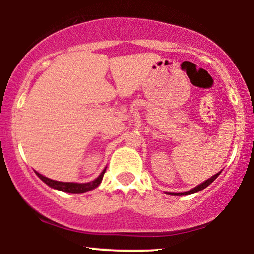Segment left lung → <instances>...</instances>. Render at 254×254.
I'll return each mask as SVG.
<instances>
[{
    "label": "left lung",
    "instance_id": "obj_1",
    "mask_svg": "<svg viewBox=\"0 0 254 254\" xmlns=\"http://www.w3.org/2000/svg\"><path fill=\"white\" fill-rule=\"evenodd\" d=\"M220 173H221V172H218V173L215 174V176H212L211 178H209L208 180H205V182H204V183L199 184V185L196 186V188H193V189H192V190H190V191H188V192H183V193H171V192H168V194H172V196H188V194L196 193V192L202 191L203 189H205V188H206V186L210 185V184H211L212 182H214V180L216 179V178H217L218 176H220Z\"/></svg>",
    "mask_w": 254,
    "mask_h": 254
}]
</instances>
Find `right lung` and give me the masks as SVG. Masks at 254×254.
<instances>
[{"instance_id": "right-lung-1", "label": "right lung", "mask_w": 254, "mask_h": 254, "mask_svg": "<svg viewBox=\"0 0 254 254\" xmlns=\"http://www.w3.org/2000/svg\"><path fill=\"white\" fill-rule=\"evenodd\" d=\"M105 172H106V168H105V170L101 172L100 176H99L97 179H94L93 182H90V183H82V184L57 182V180L49 179V178L42 176V174L38 173V172H36V174L40 178V179L43 180L44 183L46 184V185H49L52 189H56V190L66 192V193H84V192H88L90 190H93V189L98 188V186L100 185Z\"/></svg>"}]
</instances>
